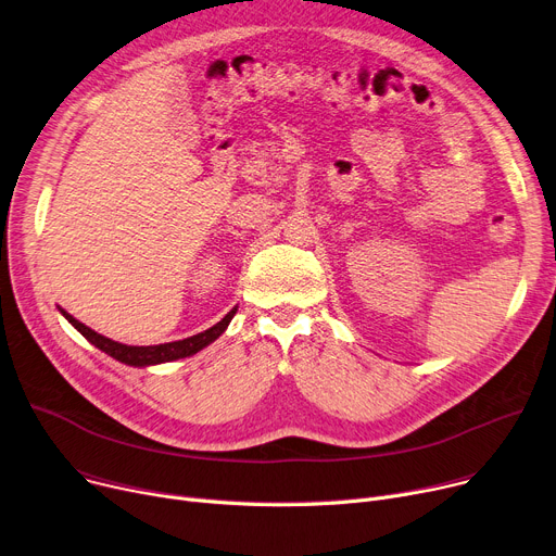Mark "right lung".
Wrapping results in <instances>:
<instances>
[{
  "label": "right lung",
  "mask_w": 556,
  "mask_h": 556,
  "mask_svg": "<svg viewBox=\"0 0 556 556\" xmlns=\"http://www.w3.org/2000/svg\"><path fill=\"white\" fill-rule=\"evenodd\" d=\"M60 313L73 326H76L96 349L104 351L106 355H111V357L123 362V364H129V366H152V364L174 362V359H180V357H190V355L199 353L201 349H205L207 344H212L220 336V332L228 328V324L232 321V317L237 313V306L224 319H220L218 324H214L212 328H207L203 332H197V336H192V338H185V340H178V342H167V344H156V346H127V344L114 342V340L100 336V332L91 330L89 326H85L83 321H78L76 317L68 315L66 311L60 308Z\"/></svg>",
  "instance_id": "right-lung-1"
}]
</instances>
